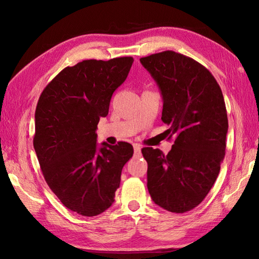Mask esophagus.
Wrapping results in <instances>:
<instances>
[{
	"instance_id": "34e87169",
	"label": "esophagus",
	"mask_w": 259,
	"mask_h": 259,
	"mask_svg": "<svg viewBox=\"0 0 259 259\" xmlns=\"http://www.w3.org/2000/svg\"><path fill=\"white\" fill-rule=\"evenodd\" d=\"M134 151L136 155H139L140 151H142V147H140V145H138V144H134Z\"/></svg>"
}]
</instances>
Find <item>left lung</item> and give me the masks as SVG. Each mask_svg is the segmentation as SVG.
<instances>
[{
  "label": "left lung",
  "instance_id": "8db88e82",
  "mask_svg": "<svg viewBox=\"0 0 259 259\" xmlns=\"http://www.w3.org/2000/svg\"><path fill=\"white\" fill-rule=\"evenodd\" d=\"M163 100L161 120L175 143L168 154L144 147L147 188L154 203L183 213L202 202L225 156L229 121L212 74L194 59L163 51L140 58Z\"/></svg>",
  "mask_w": 259,
  "mask_h": 259
}]
</instances>
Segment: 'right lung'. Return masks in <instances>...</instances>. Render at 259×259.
<instances>
[{
	"label": "right lung",
	"mask_w": 259,
	"mask_h": 259,
	"mask_svg": "<svg viewBox=\"0 0 259 259\" xmlns=\"http://www.w3.org/2000/svg\"><path fill=\"white\" fill-rule=\"evenodd\" d=\"M133 63V57L83 60L64 68L37 102L33 145L42 174L60 202L82 216L111 207L122 168L134 154L125 142L98 145L96 134Z\"/></svg>",
	"instance_id": "1"
}]
</instances>
